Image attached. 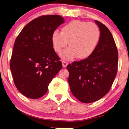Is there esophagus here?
<instances>
[{
	"label": "esophagus",
	"mask_w": 129,
	"mask_h": 129,
	"mask_svg": "<svg viewBox=\"0 0 129 129\" xmlns=\"http://www.w3.org/2000/svg\"><path fill=\"white\" fill-rule=\"evenodd\" d=\"M62 62L63 67H64V68H65V67H66V66H67V64H68V63H67V62H66V61H64V60H63Z\"/></svg>",
	"instance_id": "1"
}]
</instances>
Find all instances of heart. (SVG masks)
<instances>
[{
	"mask_svg": "<svg viewBox=\"0 0 129 129\" xmlns=\"http://www.w3.org/2000/svg\"><path fill=\"white\" fill-rule=\"evenodd\" d=\"M100 38V29L95 24L75 20L63 26L61 33L55 30L51 35V42L58 53L66 47L69 42V47L60 54L63 59L71 60L75 56L83 59L94 51Z\"/></svg>",
	"mask_w": 129,
	"mask_h": 129,
	"instance_id": "obj_1",
	"label": "heart"
}]
</instances>
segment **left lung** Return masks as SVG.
Listing matches in <instances>:
<instances>
[{
	"label": "left lung",
	"mask_w": 129,
	"mask_h": 129,
	"mask_svg": "<svg viewBox=\"0 0 129 129\" xmlns=\"http://www.w3.org/2000/svg\"><path fill=\"white\" fill-rule=\"evenodd\" d=\"M95 22L100 31L95 50L87 58L67 66L71 91L85 103L100 100L109 91L118 70V51L113 35L102 23Z\"/></svg>",
	"instance_id": "obj_1"
}]
</instances>
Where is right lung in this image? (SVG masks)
<instances>
[{
  "mask_svg": "<svg viewBox=\"0 0 129 129\" xmlns=\"http://www.w3.org/2000/svg\"><path fill=\"white\" fill-rule=\"evenodd\" d=\"M64 20L56 15L40 16L26 25L16 38L10 69L17 89L27 98L43 96L52 79L62 69L51 35Z\"/></svg>",
  "mask_w": 129,
  "mask_h": 129,
  "instance_id": "add662e5",
  "label": "right lung"
}]
</instances>
